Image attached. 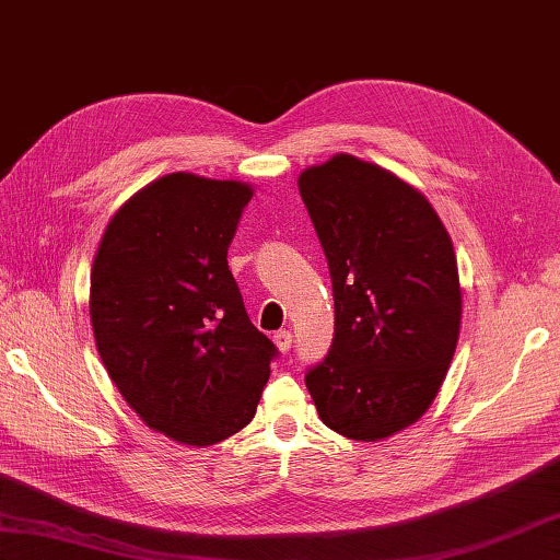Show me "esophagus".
Masks as SVG:
<instances>
[{
  "instance_id": "esophagus-1",
  "label": "esophagus",
  "mask_w": 560,
  "mask_h": 560,
  "mask_svg": "<svg viewBox=\"0 0 560 560\" xmlns=\"http://www.w3.org/2000/svg\"><path fill=\"white\" fill-rule=\"evenodd\" d=\"M275 343H277V348L281 350V353H289L291 343H293L291 331H289V329H279V331L275 334Z\"/></svg>"
}]
</instances>
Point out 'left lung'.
Wrapping results in <instances>:
<instances>
[{
  "instance_id": "1",
  "label": "left lung",
  "mask_w": 560,
  "mask_h": 560,
  "mask_svg": "<svg viewBox=\"0 0 560 560\" xmlns=\"http://www.w3.org/2000/svg\"><path fill=\"white\" fill-rule=\"evenodd\" d=\"M298 188L336 307L307 392L334 432L386 439L422 418L456 353L463 295L451 236L418 188L353 154L305 168Z\"/></svg>"
}]
</instances>
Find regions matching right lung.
<instances>
[{
  "instance_id": "add662e5",
  "label": "right lung",
  "mask_w": 560,
  "mask_h": 560,
  "mask_svg": "<svg viewBox=\"0 0 560 560\" xmlns=\"http://www.w3.org/2000/svg\"><path fill=\"white\" fill-rule=\"evenodd\" d=\"M253 188L168 174L104 229L90 275L100 358L140 420L212 446L255 418L277 346L245 312L226 253Z\"/></svg>"
}]
</instances>
